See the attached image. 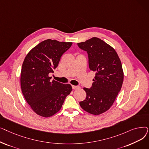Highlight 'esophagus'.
Masks as SVG:
<instances>
[{
  "label": "esophagus",
  "instance_id": "esophagus-1",
  "mask_svg": "<svg viewBox=\"0 0 149 149\" xmlns=\"http://www.w3.org/2000/svg\"><path fill=\"white\" fill-rule=\"evenodd\" d=\"M72 88L73 89H77L80 88L79 86H74V85H72Z\"/></svg>",
  "mask_w": 149,
  "mask_h": 149
}]
</instances>
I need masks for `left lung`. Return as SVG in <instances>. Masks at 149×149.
I'll return each mask as SVG.
<instances>
[{"mask_svg":"<svg viewBox=\"0 0 149 149\" xmlns=\"http://www.w3.org/2000/svg\"><path fill=\"white\" fill-rule=\"evenodd\" d=\"M87 51L89 66L95 72L90 89L84 88L86 98L80 102L84 111L98 115L108 111L120 91L124 79L121 60L111 46L97 37L78 43Z\"/></svg>","mask_w":149,"mask_h":149,"instance_id":"left-lung-1","label":"left lung"}]
</instances>
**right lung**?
Listing matches in <instances>:
<instances>
[{
    "mask_svg": "<svg viewBox=\"0 0 149 149\" xmlns=\"http://www.w3.org/2000/svg\"><path fill=\"white\" fill-rule=\"evenodd\" d=\"M72 44L48 39L34 47L23 61L20 75L22 92L31 108L38 115L50 117L57 113L72 91L70 84L51 81L49 77Z\"/></svg>",
    "mask_w": 149,
    "mask_h": 149,
    "instance_id": "1",
    "label": "right lung"
}]
</instances>
